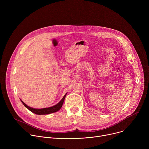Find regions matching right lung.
<instances>
[{"mask_svg": "<svg viewBox=\"0 0 149 149\" xmlns=\"http://www.w3.org/2000/svg\"><path fill=\"white\" fill-rule=\"evenodd\" d=\"M66 93L65 94V95L63 97V98H62V100L56 105L52 106V107H48V108H44V109H34L32 107H29V106L27 105L25 102H24L22 100H20V101H22V102L23 103V104L25 105V107L26 108H27L29 110H30L31 112L38 114V115H45V114H51L53 113H55L57 112L58 111H59L63 105V101H64L65 98L67 95Z\"/></svg>", "mask_w": 149, "mask_h": 149, "instance_id": "obj_1", "label": "right lung"}]
</instances>
